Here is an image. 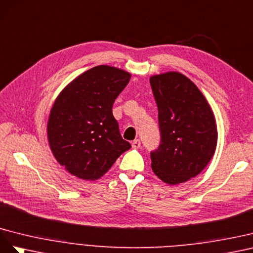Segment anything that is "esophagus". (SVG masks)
I'll use <instances>...</instances> for the list:
<instances>
[{
  "label": "esophagus",
  "mask_w": 253,
  "mask_h": 253,
  "mask_svg": "<svg viewBox=\"0 0 253 253\" xmlns=\"http://www.w3.org/2000/svg\"><path fill=\"white\" fill-rule=\"evenodd\" d=\"M131 146H132V148H134V149L140 148V147H141V142H140V140H134V141L131 143Z\"/></svg>",
  "instance_id": "34e87169"
}]
</instances>
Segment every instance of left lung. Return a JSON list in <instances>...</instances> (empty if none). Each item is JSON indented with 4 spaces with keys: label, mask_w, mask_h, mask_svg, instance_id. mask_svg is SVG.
Masks as SVG:
<instances>
[{
    "label": "left lung",
    "mask_w": 253,
    "mask_h": 253,
    "mask_svg": "<svg viewBox=\"0 0 253 253\" xmlns=\"http://www.w3.org/2000/svg\"><path fill=\"white\" fill-rule=\"evenodd\" d=\"M158 106L161 142L151 151V169L163 182L175 185L196 177L214 156L217 128L203 93L179 72L149 78Z\"/></svg>",
    "instance_id": "left-lung-1"
}]
</instances>
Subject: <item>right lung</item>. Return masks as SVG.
Here are the masks:
<instances>
[{
	"instance_id": "1",
	"label": "right lung",
	"mask_w": 253,
	"mask_h": 253,
	"mask_svg": "<svg viewBox=\"0 0 253 253\" xmlns=\"http://www.w3.org/2000/svg\"><path fill=\"white\" fill-rule=\"evenodd\" d=\"M128 72L97 66L77 76L57 96L47 122L50 150L61 167L96 180L131 147L112 114L115 98L130 81Z\"/></svg>"
}]
</instances>
